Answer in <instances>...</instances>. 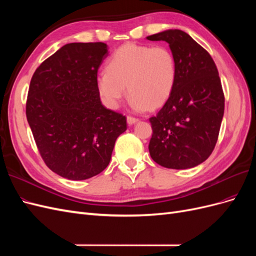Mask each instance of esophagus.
<instances>
[{"label":"esophagus","mask_w":256,"mask_h":256,"mask_svg":"<svg viewBox=\"0 0 256 256\" xmlns=\"http://www.w3.org/2000/svg\"><path fill=\"white\" fill-rule=\"evenodd\" d=\"M138 118H132V116H127V122H128V125H134V124H136V122H138Z\"/></svg>","instance_id":"34e87169"}]
</instances>
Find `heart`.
Listing matches in <instances>:
<instances>
[{"mask_svg": "<svg viewBox=\"0 0 256 256\" xmlns=\"http://www.w3.org/2000/svg\"><path fill=\"white\" fill-rule=\"evenodd\" d=\"M177 80V60L166 46L125 44L112 56L108 72L97 76V90L104 102L116 109L125 96L134 111L156 110L171 97Z\"/></svg>", "mask_w": 256, "mask_h": 256, "instance_id": "b5f03b06", "label": "heart"}]
</instances>
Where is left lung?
Instances as JSON below:
<instances>
[{
    "label": "left lung",
    "instance_id": "left-lung-1",
    "mask_svg": "<svg viewBox=\"0 0 256 256\" xmlns=\"http://www.w3.org/2000/svg\"><path fill=\"white\" fill-rule=\"evenodd\" d=\"M166 42L177 60L171 97L150 118V157L161 166L194 168L212 152L224 114L218 69L209 53L184 30H166L146 37Z\"/></svg>",
    "mask_w": 256,
    "mask_h": 256
}]
</instances>
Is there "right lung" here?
I'll use <instances>...</instances> for the list:
<instances>
[{
	"label": "right lung",
	"instance_id": "right-lung-1",
	"mask_svg": "<svg viewBox=\"0 0 256 256\" xmlns=\"http://www.w3.org/2000/svg\"><path fill=\"white\" fill-rule=\"evenodd\" d=\"M104 42L63 46L30 80L26 118L47 166L70 180L102 173L127 129L124 115L102 106L97 72L108 56Z\"/></svg>",
	"mask_w": 256,
	"mask_h": 256
}]
</instances>
